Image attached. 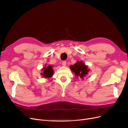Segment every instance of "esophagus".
Segmentation results:
<instances>
[{
    "label": "esophagus",
    "mask_w": 128,
    "mask_h": 128,
    "mask_svg": "<svg viewBox=\"0 0 128 128\" xmlns=\"http://www.w3.org/2000/svg\"><path fill=\"white\" fill-rule=\"evenodd\" d=\"M66 64H67L66 61H63L62 62V64L63 66H66Z\"/></svg>",
    "instance_id": "34e87169"
}]
</instances>
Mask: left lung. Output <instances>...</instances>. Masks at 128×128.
Listing matches in <instances>:
<instances>
[{
  "mask_svg": "<svg viewBox=\"0 0 128 128\" xmlns=\"http://www.w3.org/2000/svg\"><path fill=\"white\" fill-rule=\"evenodd\" d=\"M70 68L71 70L75 73L77 78H80L82 80H84V77L90 71V69H88L87 66L82 61H77L76 64L70 66Z\"/></svg>",
  "mask_w": 128,
  "mask_h": 128,
  "instance_id": "obj_1",
  "label": "left lung"
}]
</instances>
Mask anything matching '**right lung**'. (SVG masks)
I'll list each match as a JSON object with an SVG mask.
<instances>
[{
  "instance_id": "obj_1",
  "label": "right lung",
  "mask_w": 128,
  "mask_h": 128,
  "mask_svg": "<svg viewBox=\"0 0 128 128\" xmlns=\"http://www.w3.org/2000/svg\"><path fill=\"white\" fill-rule=\"evenodd\" d=\"M52 66L51 65H48L47 67H44L42 69V72L41 73V75L45 78H48L51 77L53 75L54 70H53Z\"/></svg>"
}]
</instances>
